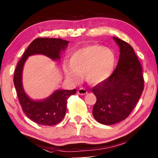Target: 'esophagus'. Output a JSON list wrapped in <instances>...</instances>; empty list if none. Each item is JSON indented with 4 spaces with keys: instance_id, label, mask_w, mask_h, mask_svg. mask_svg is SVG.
<instances>
[{
    "instance_id": "esophagus-1",
    "label": "esophagus",
    "mask_w": 158,
    "mask_h": 158,
    "mask_svg": "<svg viewBox=\"0 0 158 158\" xmlns=\"http://www.w3.org/2000/svg\"><path fill=\"white\" fill-rule=\"evenodd\" d=\"M77 93L80 95H84L86 94H87V91H86L84 88H80L77 90Z\"/></svg>"
}]
</instances>
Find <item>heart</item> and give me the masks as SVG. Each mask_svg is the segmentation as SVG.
<instances>
[{
	"label": "heart",
	"mask_w": 158,
	"mask_h": 158,
	"mask_svg": "<svg viewBox=\"0 0 158 158\" xmlns=\"http://www.w3.org/2000/svg\"><path fill=\"white\" fill-rule=\"evenodd\" d=\"M114 61V55L110 48L100 45L86 46L73 54L64 72L73 82H79L81 75L84 74L89 83L98 84L112 74Z\"/></svg>",
	"instance_id": "heart-1"
}]
</instances>
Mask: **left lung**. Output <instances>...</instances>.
<instances>
[{"instance_id": "left-lung-1", "label": "left lung", "mask_w": 158, "mask_h": 158, "mask_svg": "<svg viewBox=\"0 0 158 158\" xmlns=\"http://www.w3.org/2000/svg\"><path fill=\"white\" fill-rule=\"evenodd\" d=\"M113 39L119 47L118 64L110 77L92 89L97 97L92 114L98 123L106 125L128 117L144 89L143 68L133 48L119 38Z\"/></svg>"}]
</instances>
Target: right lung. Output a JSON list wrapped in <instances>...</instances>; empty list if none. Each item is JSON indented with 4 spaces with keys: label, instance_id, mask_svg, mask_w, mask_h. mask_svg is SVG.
Listing matches in <instances>:
<instances>
[{
    "label": "right lung",
    "instance_id": "1",
    "mask_svg": "<svg viewBox=\"0 0 158 158\" xmlns=\"http://www.w3.org/2000/svg\"><path fill=\"white\" fill-rule=\"evenodd\" d=\"M68 41L53 38H38L34 40L19 60L14 72L13 83L22 110L26 116L34 123L52 126L60 123L65 116L67 99L77 90L58 89L43 100H33L24 92L22 73L24 64L28 56L43 54L52 60H60V54L67 47Z\"/></svg>",
    "mask_w": 158,
    "mask_h": 158
}]
</instances>
